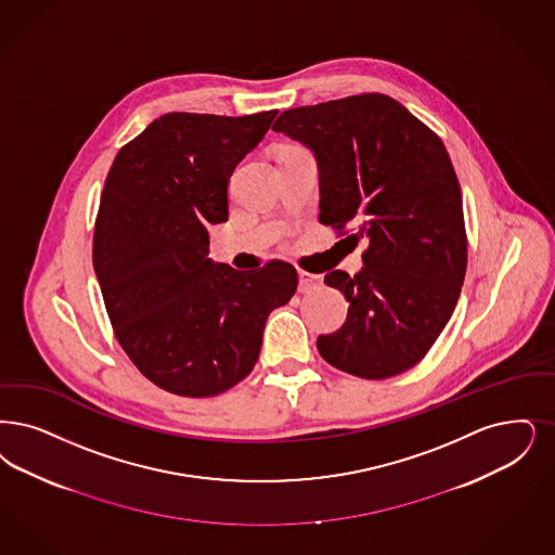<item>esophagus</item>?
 Masks as SVG:
<instances>
[{"instance_id": "1", "label": "esophagus", "mask_w": 555, "mask_h": 555, "mask_svg": "<svg viewBox=\"0 0 555 555\" xmlns=\"http://www.w3.org/2000/svg\"><path fill=\"white\" fill-rule=\"evenodd\" d=\"M320 285H322V276L310 274V272H306V270L299 272V291H301V293H308L310 288L320 287Z\"/></svg>"}]
</instances>
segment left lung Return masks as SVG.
<instances>
[{
  "label": "left lung",
  "instance_id": "left-lung-1",
  "mask_svg": "<svg viewBox=\"0 0 555 555\" xmlns=\"http://www.w3.org/2000/svg\"><path fill=\"white\" fill-rule=\"evenodd\" d=\"M274 132L308 146L320 221L367 237L356 276H324L349 301L340 331L318 336L331 365L365 379L420 363L456 308L466 272L461 185L442 140L399 101L367 92L281 113Z\"/></svg>",
  "mask_w": 555,
  "mask_h": 555
}]
</instances>
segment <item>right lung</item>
Listing matches in <instances>:
<instances>
[{
	"label": "right lung",
	"instance_id": "right-lung-1",
	"mask_svg": "<svg viewBox=\"0 0 555 555\" xmlns=\"http://www.w3.org/2000/svg\"><path fill=\"white\" fill-rule=\"evenodd\" d=\"M276 113L160 115L105 179L94 272L119 345L167 392L204 399L242 382L270 311L297 291L287 262L240 272L208 258L206 227L227 221L229 178Z\"/></svg>",
	"mask_w": 555,
	"mask_h": 555
}]
</instances>
